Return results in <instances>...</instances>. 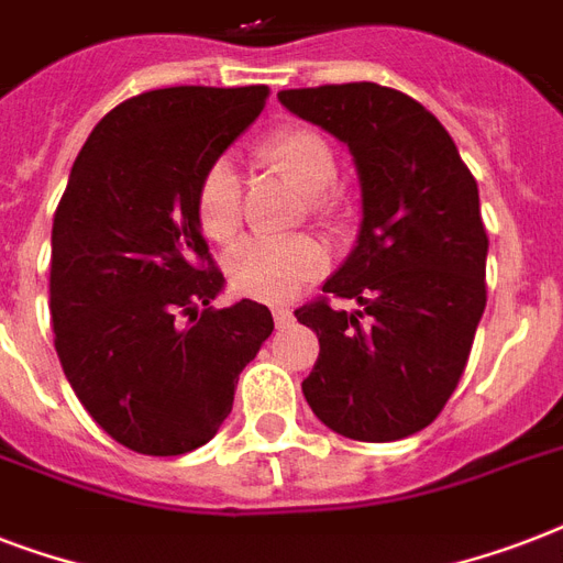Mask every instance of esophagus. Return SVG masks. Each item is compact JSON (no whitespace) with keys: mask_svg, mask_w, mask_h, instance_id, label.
Masks as SVG:
<instances>
[{"mask_svg":"<svg viewBox=\"0 0 563 563\" xmlns=\"http://www.w3.org/2000/svg\"><path fill=\"white\" fill-rule=\"evenodd\" d=\"M272 312H274V324H277V327L291 324V309L289 307H272Z\"/></svg>","mask_w":563,"mask_h":563,"instance_id":"obj_1","label":"esophagus"}]
</instances>
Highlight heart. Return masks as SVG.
Wrapping results in <instances>:
<instances>
[{"label":"heart","mask_w":563,"mask_h":563,"mask_svg":"<svg viewBox=\"0 0 563 563\" xmlns=\"http://www.w3.org/2000/svg\"><path fill=\"white\" fill-rule=\"evenodd\" d=\"M260 157L307 195L312 219L321 224H339L344 219L347 198L333 187L339 161L321 131L300 122L277 128L260 145ZM195 219L212 242H230L242 228L239 175L228 161H212L203 169L195 189ZM224 268L239 295L277 303L324 274L327 251L316 236L247 239L230 251Z\"/></svg>","instance_id":"heart-1"}]
</instances>
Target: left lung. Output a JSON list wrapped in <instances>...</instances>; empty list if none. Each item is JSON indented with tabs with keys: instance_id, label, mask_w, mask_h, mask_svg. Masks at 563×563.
<instances>
[{
	"instance_id": "8db88e82",
	"label": "left lung",
	"mask_w": 563,
	"mask_h": 563,
	"mask_svg": "<svg viewBox=\"0 0 563 563\" xmlns=\"http://www.w3.org/2000/svg\"><path fill=\"white\" fill-rule=\"evenodd\" d=\"M277 99L351 148L362 228L321 298L295 309L321 353L303 397L353 441H400L441 415L485 312L479 189L453 136L420 101L371 81L280 90ZM361 309L329 307V295Z\"/></svg>"
}]
</instances>
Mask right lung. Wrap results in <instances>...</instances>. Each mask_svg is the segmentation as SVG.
<instances>
[{
  "instance_id": "1",
  "label": "right lung",
  "mask_w": 563,
  "mask_h": 563,
  "mask_svg": "<svg viewBox=\"0 0 563 563\" xmlns=\"http://www.w3.org/2000/svg\"><path fill=\"white\" fill-rule=\"evenodd\" d=\"M268 87H166L92 128L52 224L48 309L75 397L128 450L184 455L233 409L239 374L272 335L224 286L195 219L203 169L265 108Z\"/></svg>"
}]
</instances>
